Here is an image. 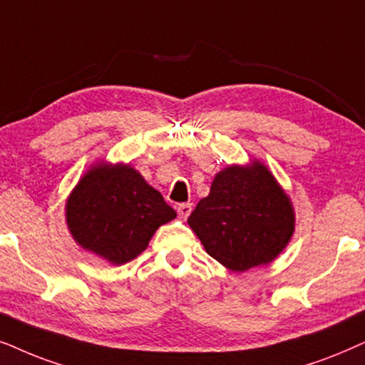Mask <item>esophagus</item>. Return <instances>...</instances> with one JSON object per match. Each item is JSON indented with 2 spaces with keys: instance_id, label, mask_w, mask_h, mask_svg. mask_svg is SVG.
Returning a JSON list of instances; mask_svg holds the SVG:
<instances>
[{
  "instance_id": "1",
  "label": "esophagus",
  "mask_w": 365,
  "mask_h": 365,
  "mask_svg": "<svg viewBox=\"0 0 365 365\" xmlns=\"http://www.w3.org/2000/svg\"><path fill=\"white\" fill-rule=\"evenodd\" d=\"M177 212H178V217L182 218V220H187V217L192 213V203H180L177 207Z\"/></svg>"
}]
</instances>
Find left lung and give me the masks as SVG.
<instances>
[{"mask_svg": "<svg viewBox=\"0 0 365 365\" xmlns=\"http://www.w3.org/2000/svg\"><path fill=\"white\" fill-rule=\"evenodd\" d=\"M207 254L233 272L269 264L294 233L289 197L264 165L228 167L188 217Z\"/></svg>", "mask_w": 365, "mask_h": 365, "instance_id": "1", "label": "left lung"}]
</instances>
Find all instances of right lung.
Returning <instances> with one entry per match:
<instances>
[{
  "mask_svg": "<svg viewBox=\"0 0 365 365\" xmlns=\"http://www.w3.org/2000/svg\"><path fill=\"white\" fill-rule=\"evenodd\" d=\"M175 217L162 193L128 165L90 170L66 203L68 228L78 244L116 265L142 254L155 230Z\"/></svg>",
  "mask_w": 365,
  "mask_h": 365,
  "instance_id": "1",
  "label": "right lung"
}]
</instances>
